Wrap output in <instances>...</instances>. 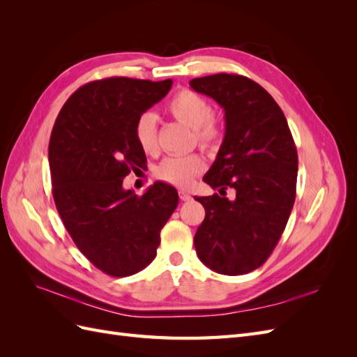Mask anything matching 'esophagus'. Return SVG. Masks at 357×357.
<instances>
[{"instance_id": "34e87169", "label": "esophagus", "mask_w": 357, "mask_h": 357, "mask_svg": "<svg viewBox=\"0 0 357 357\" xmlns=\"http://www.w3.org/2000/svg\"><path fill=\"white\" fill-rule=\"evenodd\" d=\"M178 197H180V199H181V201H185V202L192 199V197L189 195L188 192H185V190H180V192H178Z\"/></svg>"}]
</instances>
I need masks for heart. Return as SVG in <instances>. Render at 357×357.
Wrapping results in <instances>:
<instances>
[{
    "label": "heart",
    "mask_w": 357,
    "mask_h": 357,
    "mask_svg": "<svg viewBox=\"0 0 357 357\" xmlns=\"http://www.w3.org/2000/svg\"><path fill=\"white\" fill-rule=\"evenodd\" d=\"M167 112L176 121L193 128V139L202 149L214 150L222 143V128L213 116L210 101L202 95L190 89H181L168 101ZM134 135L144 153L155 155L158 152V128L152 113H143L137 119ZM204 169V158L192 153L164 159L156 168V176L159 180L176 188H189Z\"/></svg>",
    "instance_id": "obj_1"
}]
</instances>
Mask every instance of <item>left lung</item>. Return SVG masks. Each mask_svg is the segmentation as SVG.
I'll return each instance as SVG.
<instances>
[{
  "label": "left lung",
  "mask_w": 357,
  "mask_h": 357,
  "mask_svg": "<svg viewBox=\"0 0 357 357\" xmlns=\"http://www.w3.org/2000/svg\"><path fill=\"white\" fill-rule=\"evenodd\" d=\"M219 102L226 132L204 181L220 195L195 197L205 208L195 248L204 265L241 275L265 264L282 236L296 197L298 153L284 113L261 84L219 73L189 82ZM236 189V199L225 189Z\"/></svg>",
  "instance_id": "1"
}]
</instances>
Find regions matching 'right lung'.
<instances>
[{"label": "right lung", "mask_w": 357, "mask_h": 357, "mask_svg": "<svg viewBox=\"0 0 357 357\" xmlns=\"http://www.w3.org/2000/svg\"><path fill=\"white\" fill-rule=\"evenodd\" d=\"M164 82L109 77L86 83L61 109L49 143L52 193L63 226L88 261L112 277L144 269L178 193L156 181L142 197L125 190L146 167L134 126L171 89Z\"/></svg>", "instance_id": "add662e5"}]
</instances>
